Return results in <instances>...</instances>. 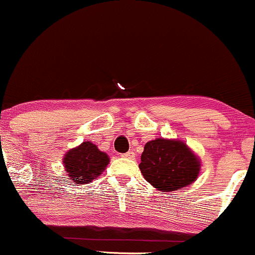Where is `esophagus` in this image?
Returning a JSON list of instances; mask_svg holds the SVG:
<instances>
[{
    "label": "esophagus",
    "mask_w": 255,
    "mask_h": 255,
    "mask_svg": "<svg viewBox=\"0 0 255 255\" xmlns=\"http://www.w3.org/2000/svg\"><path fill=\"white\" fill-rule=\"evenodd\" d=\"M123 157H125V158H133L135 157V152H133V151H128V152H125V153H123Z\"/></svg>",
    "instance_id": "obj_1"
}]
</instances>
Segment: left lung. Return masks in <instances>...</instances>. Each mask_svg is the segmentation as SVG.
I'll list each match as a JSON object with an SVG mask.
<instances>
[{"label": "left lung", "instance_id": "left-lung-1", "mask_svg": "<svg viewBox=\"0 0 255 255\" xmlns=\"http://www.w3.org/2000/svg\"><path fill=\"white\" fill-rule=\"evenodd\" d=\"M138 167L153 187L171 192L195 182L200 173V161L186 143L156 138L145 145Z\"/></svg>", "mask_w": 255, "mask_h": 255}]
</instances>
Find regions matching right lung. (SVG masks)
Returning a JSON list of instances; mask_svg holds the SVG:
<instances>
[{"instance_id": "right-lung-1", "label": "right lung", "mask_w": 255, "mask_h": 255, "mask_svg": "<svg viewBox=\"0 0 255 255\" xmlns=\"http://www.w3.org/2000/svg\"><path fill=\"white\" fill-rule=\"evenodd\" d=\"M63 163L70 180L82 185L92 182L95 177L102 175L109 163V157L97 145L88 141L68 151Z\"/></svg>"}]
</instances>
